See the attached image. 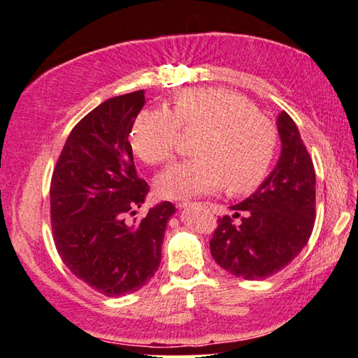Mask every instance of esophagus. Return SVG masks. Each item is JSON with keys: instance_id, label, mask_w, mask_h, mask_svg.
<instances>
[{"instance_id": "34e87169", "label": "esophagus", "mask_w": 358, "mask_h": 358, "mask_svg": "<svg viewBox=\"0 0 358 358\" xmlns=\"http://www.w3.org/2000/svg\"><path fill=\"white\" fill-rule=\"evenodd\" d=\"M191 203L189 201H180V203H177V208L178 209H185V208H189Z\"/></svg>"}]
</instances>
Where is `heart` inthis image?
Returning <instances> with one entry per match:
<instances>
[{
    "label": "heart",
    "mask_w": 358,
    "mask_h": 358,
    "mask_svg": "<svg viewBox=\"0 0 358 358\" xmlns=\"http://www.w3.org/2000/svg\"><path fill=\"white\" fill-rule=\"evenodd\" d=\"M180 127L206 129L196 148L201 159L178 162L159 175L155 189L162 198L189 199L225 185L234 193H246L268 175L278 134L241 95L224 89H188L175 97L173 113L167 108L144 110L131 131L134 154L149 165L167 162L177 149Z\"/></svg>",
    "instance_id": "obj_1"
}]
</instances>
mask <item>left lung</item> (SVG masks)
I'll return each mask as SVG.
<instances>
[{
	"label": "left lung",
	"mask_w": 358,
	"mask_h": 358,
	"mask_svg": "<svg viewBox=\"0 0 358 358\" xmlns=\"http://www.w3.org/2000/svg\"><path fill=\"white\" fill-rule=\"evenodd\" d=\"M280 155L258 189L230 206L234 224L224 215L210 240V253L220 268L246 280L279 273L308 243L315 224L316 177L313 162L289 115L278 117Z\"/></svg>",
	"instance_id": "left-lung-1"
}]
</instances>
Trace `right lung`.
<instances>
[{"instance_id": "obj_1", "label": "right lung", "mask_w": 358, "mask_h": 358, "mask_svg": "<svg viewBox=\"0 0 358 358\" xmlns=\"http://www.w3.org/2000/svg\"><path fill=\"white\" fill-rule=\"evenodd\" d=\"M144 103V90H136L85 115L68 136L50 186L55 245L63 263L107 296L133 294L154 278L175 214V206L164 201L139 222H127L149 193L128 141Z\"/></svg>"}]
</instances>
